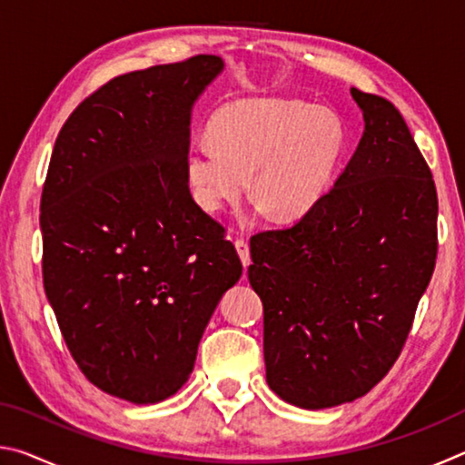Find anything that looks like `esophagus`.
<instances>
[{"label": "esophagus", "instance_id": "34e87169", "mask_svg": "<svg viewBox=\"0 0 465 465\" xmlns=\"http://www.w3.org/2000/svg\"><path fill=\"white\" fill-rule=\"evenodd\" d=\"M235 248H238V254L242 258L243 269H248V264H250V246H248V242L243 240V238H238V240H235Z\"/></svg>", "mask_w": 465, "mask_h": 465}]
</instances>
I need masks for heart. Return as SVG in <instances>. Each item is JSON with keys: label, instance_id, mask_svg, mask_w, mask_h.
Segmentation results:
<instances>
[{"label": "heart", "instance_id": "obj_1", "mask_svg": "<svg viewBox=\"0 0 465 465\" xmlns=\"http://www.w3.org/2000/svg\"><path fill=\"white\" fill-rule=\"evenodd\" d=\"M211 141L186 153L194 201L219 213L248 188L279 222L308 215L332 184L344 153V129L326 110L299 100H246L219 110Z\"/></svg>", "mask_w": 465, "mask_h": 465}]
</instances>
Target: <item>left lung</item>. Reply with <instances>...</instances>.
<instances>
[{"instance_id":"obj_1","label":"left lung","mask_w":465,"mask_h":465,"mask_svg":"<svg viewBox=\"0 0 465 465\" xmlns=\"http://www.w3.org/2000/svg\"><path fill=\"white\" fill-rule=\"evenodd\" d=\"M365 131L334 186L285 230L250 238L266 381L308 411L380 383L411 334L437 258V191L398 108L351 90Z\"/></svg>"}]
</instances>
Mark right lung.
<instances>
[{
	"instance_id": "1",
	"label": "right lung",
	"mask_w": 465,
	"mask_h": 465,
	"mask_svg": "<svg viewBox=\"0 0 465 465\" xmlns=\"http://www.w3.org/2000/svg\"><path fill=\"white\" fill-rule=\"evenodd\" d=\"M222 69L215 54H194L113 77L53 147L45 293L85 380L133 404L183 388L211 313L242 277L225 227L186 180L191 108Z\"/></svg>"
}]
</instances>
